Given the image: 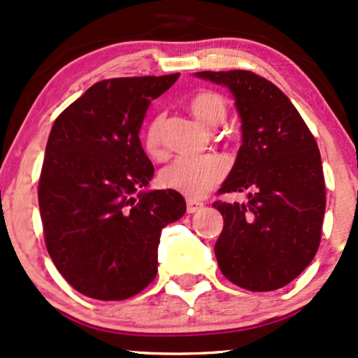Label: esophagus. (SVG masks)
I'll use <instances>...</instances> for the list:
<instances>
[{
	"label": "esophagus",
	"mask_w": 358,
	"mask_h": 358,
	"mask_svg": "<svg viewBox=\"0 0 358 358\" xmlns=\"http://www.w3.org/2000/svg\"><path fill=\"white\" fill-rule=\"evenodd\" d=\"M201 208H203V203H201V201L192 200V198H188V200H187V210H188V213L200 212Z\"/></svg>",
	"instance_id": "obj_1"
}]
</instances>
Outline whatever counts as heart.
Wrapping results in <instances>:
<instances>
[{
    "label": "heart",
    "instance_id": "b5f03b06",
    "mask_svg": "<svg viewBox=\"0 0 358 358\" xmlns=\"http://www.w3.org/2000/svg\"><path fill=\"white\" fill-rule=\"evenodd\" d=\"M190 110L203 127H217L227 115V103L220 94L201 92L190 101ZM146 153L153 158L163 157L162 118H153L143 135ZM228 163L218 155H198V157H178L166 165L160 173V182L165 188L175 190L190 198H201L215 185L225 178Z\"/></svg>",
    "mask_w": 358,
    "mask_h": 358
}]
</instances>
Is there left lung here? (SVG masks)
I'll return each mask as SVG.
<instances>
[{
    "label": "left lung",
    "mask_w": 358,
    "mask_h": 358,
    "mask_svg": "<svg viewBox=\"0 0 358 358\" xmlns=\"http://www.w3.org/2000/svg\"><path fill=\"white\" fill-rule=\"evenodd\" d=\"M230 90L242 120V146L220 192H248L245 203L217 201L223 230L215 243L222 273L252 292H272L315 257L325 182L315 138L292 101L252 71H198Z\"/></svg>",
    "instance_id": "1"
}]
</instances>
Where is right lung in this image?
<instances>
[{
  "instance_id": "add662e5",
  "label": "right lung",
  "mask_w": 358,
  "mask_h": 358,
  "mask_svg": "<svg viewBox=\"0 0 358 358\" xmlns=\"http://www.w3.org/2000/svg\"><path fill=\"white\" fill-rule=\"evenodd\" d=\"M180 73L94 83L51 128L38 185L48 253L90 299L124 300L158 272L162 228L187 212L175 190H148L153 165L140 130Z\"/></svg>"
}]
</instances>
